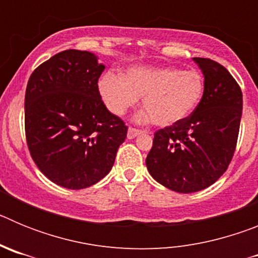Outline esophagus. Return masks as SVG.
Returning a JSON list of instances; mask_svg holds the SVG:
<instances>
[{"instance_id": "obj_1", "label": "esophagus", "mask_w": 258, "mask_h": 258, "mask_svg": "<svg viewBox=\"0 0 258 258\" xmlns=\"http://www.w3.org/2000/svg\"><path fill=\"white\" fill-rule=\"evenodd\" d=\"M141 133H143V131L131 126L129 129H127V138H129V140H133V138H136L137 136H140Z\"/></svg>"}]
</instances>
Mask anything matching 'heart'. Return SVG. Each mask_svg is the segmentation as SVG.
I'll return each instance as SVG.
<instances>
[{"instance_id": "heart-1", "label": "heart", "mask_w": 258, "mask_h": 258, "mask_svg": "<svg viewBox=\"0 0 258 258\" xmlns=\"http://www.w3.org/2000/svg\"><path fill=\"white\" fill-rule=\"evenodd\" d=\"M107 108L117 116L124 115L143 98L145 112L141 120L159 126L177 124L190 116L204 94V80L197 71L174 67H132L121 76L106 74L98 84Z\"/></svg>"}]
</instances>
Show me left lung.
I'll return each mask as SVG.
<instances>
[{"label":"left lung","mask_w":258,"mask_h":258,"mask_svg":"<svg viewBox=\"0 0 258 258\" xmlns=\"http://www.w3.org/2000/svg\"><path fill=\"white\" fill-rule=\"evenodd\" d=\"M204 74V94L190 116L155 132L146 165L169 190L197 192L229 168L238 142L243 94L229 71L208 58H194Z\"/></svg>","instance_id":"obj_1"}]
</instances>
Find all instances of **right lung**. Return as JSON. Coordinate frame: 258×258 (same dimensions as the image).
<instances>
[{
  "label": "right lung",
  "mask_w": 258,
  "mask_h": 258,
  "mask_svg": "<svg viewBox=\"0 0 258 258\" xmlns=\"http://www.w3.org/2000/svg\"><path fill=\"white\" fill-rule=\"evenodd\" d=\"M94 54L64 50L38 66L27 84L24 127L38 169L61 187L86 188L112 168L127 126L107 109Z\"/></svg>",
  "instance_id": "1"
}]
</instances>
